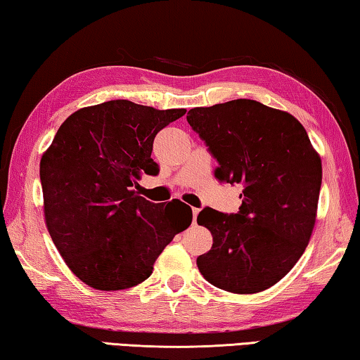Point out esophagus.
Returning <instances> with one entry per match:
<instances>
[{"mask_svg": "<svg viewBox=\"0 0 360 360\" xmlns=\"http://www.w3.org/2000/svg\"><path fill=\"white\" fill-rule=\"evenodd\" d=\"M200 210L198 208H192V222L197 224V216H198Z\"/></svg>", "mask_w": 360, "mask_h": 360, "instance_id": "34e87169", "label": "esophagus"}]
</instances>
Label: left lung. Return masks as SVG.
<instances>
[{
    "mask_svg": "<svg viewBox=\"0 0 360 360\" xmlns=\"http://www.w3.org/2000/svg\"><path fill=\"white\" fill-rule=\"evenodd\" d=\"M219 168L216 178L243 186L236 214L203 208L212 248L197 259L205 279L233 294H255L302 257L316 222L321 158L294 115L255 100H231L187 112Z\"/></svg>",
    "mask_w": 360,
    "mask_h": 360,
    "instance_id": "8db88e82",
    "label": "left lung"
}]
</instances>
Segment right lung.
Masks as SVG:
<instances>
[{
    "mask_svg": "<svg viewBox=\"0 0 360 360\" xmlns=\"http://www.w3.org/2000/svg\"><path fill=\"white\" fill-rule=\"evenodd\" d=\"M186 114L111 100L71 114L41 158L44 216L71 271L98 290L129 289L148 279L176 233L192 222L191 206L152 203L131 191L155 176L152 144Z\"/></svg>",
    "mask_w": 360,
    "mask_h": 360,
    "instance_id": "right-lung-1",
    "label": "right lung"
}]
</instances>
